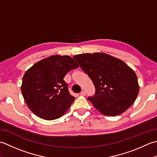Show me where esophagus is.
<instances>
[{
	"label": "esophagus",
	"instance_id": "1",
	"mask_svg": "<svg viewBox=\"0 0 157 157\" xmlns=\"http://www.w3.org/2000/svg\"><path fill=\"white\" fill-rule=\"evenodd\" d=\"M86 94V92L84 90H82L81 92H80V95L81 96H85Z\"/></svg>",
	"mask_w": 157,
	"mask_h": 157
}]
</instances>
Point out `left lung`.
Segmentation results:
<instances>
[{"label":"left lung","mask_w":157,"mask_h":157,"mask_svg":"<svg viewBox=\"0 0 157 157\" xmlns=\"http://www.w3.org/2000/svg\"><path fill=\"white\" fill-rule=\"evenodd\" d=\"M73 59L94 85L95 94L88 99L102 114H121L134 102L139 92L137 76L121 60L100 52Z\"/></svg>","instance_id":"left-lung-1"}]
</instances>
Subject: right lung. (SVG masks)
I'll return each instance as SVG.
<instances>
[{"instance_id": "right-lung-1", "label": "right lung", "mask_w": 157, "mask_h": 157, "mask_svg": "<svg viewBox=\"0 0 157 157\" xmlns=\"http://www.w3.org/2000/svg\"><path fill=\"white\" fill-rule=\"evenodd\" d=\"M69 56L53 55L36 63L23 75L21 92L29 109L46 120L64 115L75 100L64 81L66 73L78 68Z\"/></svg>"}]
</instances>
